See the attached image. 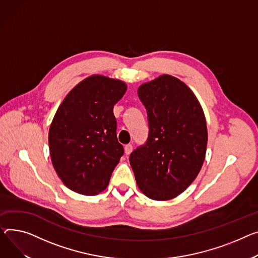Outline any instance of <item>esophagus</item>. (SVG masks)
Masks as SVG:
<instances>
[{
  "label": "esophagus",
  "mask_w": 258,
  "mask_h": 258,
  "mask_svg": "<svg viewBox=\"0 0 258 258\" xmlns=\"http://www.w3.org/2000/svg\"><path fill=\"white\" fill-rule=\"evenodd\" d=\"M124 151H125L126 156H128V154H131V152L133 151V145L132 144H126L124 146Z\"/></svg>",
  "instance_id": "obj_1"
}]
</instances>
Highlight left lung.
I'll return each instance as SVG.
<instances>
[{"mask_svg": "<svg viewBox=\"0 0 258 258\" xmlns=\"http://www.w3.org/2000/svg\"><path fill=\"white\" fill-rule=\"evenodd\" d=\"M138 95L147 111L149 134L130 156L137 184L150 199L175 198L195 180L205 159L203 110L193 91L169 75L142 84Z\"/></svg>", "mask_w": 258, "mask_h": 258, "instance_id": "left-lung-1", "label": "left lung"}]
</instances>
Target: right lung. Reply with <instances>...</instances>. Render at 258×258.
Wrapping results in <instances>:
<instances>
[{
    "label": "right lung",
    "instance_id": "obj_1",
    "mask_svg": "<svg viewBox=\"0 0 258 258\" xmlns=\"http://www.w3.org/2000/svg\"><path fill=\"white\" fill-rule=\"evenodd\" d=\"M125 91L124 82L94 75L79 83L59 106L48 132L49 153L58 176L72 191L92 196L108 186L124 152L113 108Z\"/></svg>",
    "mask_w": 258,
    "mask_h": 258
}]
</instances>
